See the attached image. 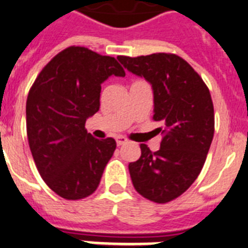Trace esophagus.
Instances as JSON below:
<instances>
[{"mask_svg": "<svg viewBox=\"0 0 248 248\" xmlns=\"http://www.w3.org/2000/svg\"><path fill=\"white\" fill-rule=\"evenodd\" d=\"M127 142H128V140H127L126 137H124V136L116 137V143H117V146H122V145H124V143H127Z\"/></svg>", "mask_w": 248, "mask_h": 248, "instance_id": "34e87169", "label": "esophagus"}]
</instances>
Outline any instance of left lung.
I'll use <instances>...</instances> for the list:
<instances>
[{
    "label": "left lung",
    "mask_w": 248,
    "mask_h": 248,
    "mask_svg": "<svg viewBox=\"0 0 248 248\" xmlns=\"http://www.w3.org/2000/svg\"><path fill=\"white\" fill-rule=\"evenodd\" d=\"M128 72L145 78L154 92V121L160 150L141 143V157L128 165L137 192L157 203L181 196L204 165L215 132L214 103L207 86L184 59L171 53L118 56Z\"/></svg>",
    "instance_id": "8db88e82"
}]
</instances>
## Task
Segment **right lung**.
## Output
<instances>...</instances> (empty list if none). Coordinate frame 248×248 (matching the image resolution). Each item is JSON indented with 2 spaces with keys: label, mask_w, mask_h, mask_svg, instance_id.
<instances>
[{
  "label": "right lung",
  "mask_w": 248,
  "mask_h": 248,
  "mask_svg": "<svg viewBox=\"0 0 248 248\" xmlns=\"http://www.w3.org/2000/svg\"><path fill=\"white\" fill-rule=\"evenodd\" d=\"M113 57L68 47L41 71L26 102L30 150L47 186L66 200L96 191L116 150L113 139L98 140L85 128L100 109L101 85L124 77Z\"/></svg>",
  "instance_id": "1"
}]
</instances>
